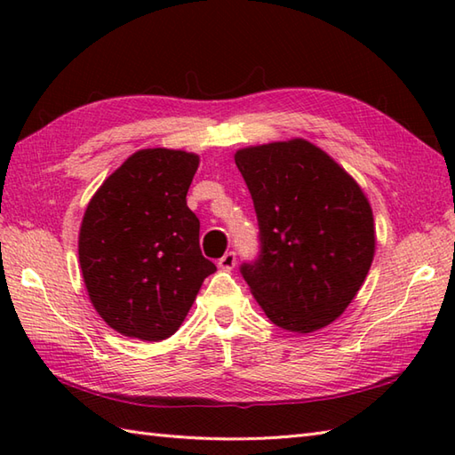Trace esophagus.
<instances>
[{
  "mask_svg": "<svg viewBox=\"0 0 455 455\" xmlns=\"http://www.w3.org/2000/svg\"><path fill=\"white\" fill-rule=\"evenodd\" d=\"M217 266L220 269H233L236 266V252H227L222 258H219Z\"/></svg>",
  "mask_w": 455,
  "mask_h": 455,
  "instance_id": "obj_1",
  "label": "esophagus"
}]
</instances>
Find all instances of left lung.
<instances>
[{
    "label": "left lung",
    "instance_id": "left-lung-1",
    "mask_svg": "<svg viewBox=\"0 0 455 455\" xmlns=\"http://www.w3.org/2000/svg\"><path fill=\"white\" fill-rule=\"evenodd\" d=\"M258 217L259 252L240 266L269 321L313 332L360 291L375 252L371 207L360 186L303 139L235 154Z\"/></svg>",
    "mask_w": 455,
    "mask_h": 455
}]
</instances>
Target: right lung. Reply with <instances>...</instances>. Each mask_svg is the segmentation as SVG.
Wrapping results in <instances>:
<instances>
[{
    "label": "right lung",
    "mask_w": 455,
    "mask_h": 455,
    "mask_svg": "<svg viewBox=\"0 0 455 455\" xmlns=\"http://www.w3.org/2000/svg\"><path fill=\"white\" fill-rule=\"evenodd\" d=\"M196 154L134 152L103 181L80 228V266L95 311L115 331L158 342L178 331L203 279L199 219L188 207Z\"/></svg>",
    "instance_id": "obj_1"
}]
</instances>
